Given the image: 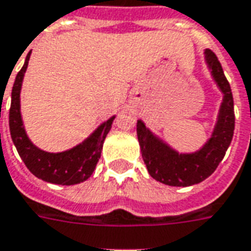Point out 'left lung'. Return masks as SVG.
<instances>
[{"label": "left lung", "mask_w": 251, "mask_h": 251, "mask_svg": "<svg viewBox=\"0 0 251 251\" xmlns=\"http://www.w3.org/2000/svg\"><path fill=\"white\" fill-rule=\"evenodd\" d=\"M205 61L224 96L213 133L201 150L193 153H178L156 137L143 121H137L138 143L148 173L153 179L168 186H192L206 179L223 160L234 136L235 114L229 83L216 54L209 49L205 50Z\"/></svg>", "instance_id": "1"}]
</instances>
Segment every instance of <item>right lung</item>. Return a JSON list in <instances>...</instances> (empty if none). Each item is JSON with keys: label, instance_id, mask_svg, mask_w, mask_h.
<instances>
[{"label": "right lung", "instance_id": "add662e5", "mask_svg": "<svg viewBox=\"0 0 251 251\" xmlns=\"http://www.w3.org/2000/svg\"><path fill=\"white\" fill-rule=\"evenodd\" d=\"M29 55L31 51L28 52L25 62L17 73L12 88V103L9 110V129L12 141L24 164L36 178L50 183L66 186L84 182L92 175L96 163L100 159L103 141L111 129L115 117L103 122L87 140L73 147L72 150L51 153L35 147L25 133L20 113V91L24 73L27 71Z\"/></svg>", "mask_w": 251, "mask_h": 251}]
</instances>
